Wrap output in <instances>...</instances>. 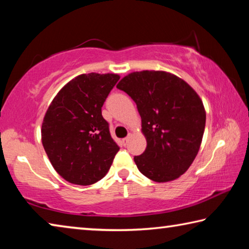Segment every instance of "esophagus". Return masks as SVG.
<instances>
[{
    "label": "esophagus",
    "instance_id": "obj_1",
    "mask_svg": "<svg viewBox=\"0 0 249 249\" xmlns=\"http://www.w3.org/2000/svg\"><path fill=\"white\" fill-rule=\"evenodd\" d=\"M130 137H132V134H129L127 137H125V138H123V140H122V144H123L124 146H126V145H127V142H129V138H130Z\"/></svg>",
    "mask_w": 249,
    "mask_h": 249
}]
</instances>
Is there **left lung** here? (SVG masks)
Listing matches in <instances>:
<instances>
[{
  "label": "left lung",
  "instance_id": "left-lung-1",
  "mask_svg": "<svg viewBox=\"0 0 249 249\" xmlns=\"http://www.w3.org/2000/svg\"><path fill=\"white\" fill-rule=\"evenodd\" d=\"M137 105L147 147L134 161L155 182L178 179L200 149L205 109L196 92L177 75L144 70L126 75L116 86Z\"/></svg>",
  "mask_w": 249,
  "mask_h": 249
}]
</instances>
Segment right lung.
<instances>
[{"instance_id":"1","label":"right lung","mask_w":249,"mask_h":249,"mask_svg":"<svg viewBox=\"0 0 249 249\" xmlns=\"http://www.w3.org/2000/svg\"><path fill=\"white\" fill-rule=\"evenodd\" d=\"M120 75L91 72L71 80L54 96L41 125V142L59 175L89 185L107 174L120 147L109 134L102 107Z\"/></svg>"}]
</instances>
